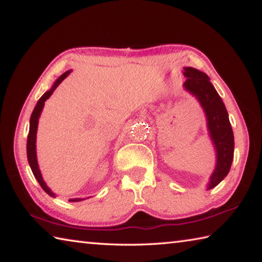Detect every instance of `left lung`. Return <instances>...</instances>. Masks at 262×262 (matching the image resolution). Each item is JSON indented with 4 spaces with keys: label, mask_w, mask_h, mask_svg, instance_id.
Segmentation results:
<instances>
[{
    "label": "left lung",
    "mask_w": 262,
    "mask_h": 262,
    "mask_svg": "<svg viewBox=\"0 0 262 262\" xmlns=\"http://www.w3.org/2000/svg\"><path fill=\"white\" fill-rule=\"evenodd\" d=\"M183 75L187 78L183 88L197 99L205 113L208 136L215 150V167L207 183V190H210L229 173L234 159V133L225 103L207 74L193 68H183Z\"/></svg>",
    "instance_id": "left-lung-1"
}]
</instances>
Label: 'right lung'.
<instances>
[{"label":"right lung","mask_w":262,"mask_h":262,"mask_svg":"<svg viewBox=\"0 0 262 262\" xmlns=\"http://www.w3.org/2000/svg\"><path fill=\"white\" fill-rule=\"evenodd\" d=\"M70 73H71V70L66 71L65 73L61 74L60 77L54 82V84L51 85V88L48 90V92H46L43 95H42V97L39 99V101H37L30 119V132H28V136H27V160H28V164H30V167L32 169L33 174H34V178L37 180V182H39V184L41 185V188L43 189L49 196L54 198L56 197V193L52 192L51 189L45 182L43 178H42L41 170L39 168V164H37L36 133H37V125H39V119L41 116V112L43 110V106H45V102L51 96L52 93L55 92V89L58 87L60 82L63 81V80L68 77ZM84 199L85 198H71L69 202H81V201H84Z\"/></svg>","instance_id":"right-lung-1"}]
</instances>
